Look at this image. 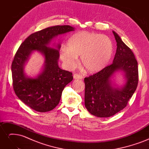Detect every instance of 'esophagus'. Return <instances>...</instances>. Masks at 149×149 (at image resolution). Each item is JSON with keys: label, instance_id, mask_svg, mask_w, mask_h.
I'll use <instances>...</instances> for the list:
<instances>
[{"label": "esophagus", "instance_id": "1", "mask_svg": "<svg viewBox=\"0 0 149 149\" xmlns=\"http://www.w3.org/2000/svg\"><path fill=\"white\" fill-rule=\"evenodd\" d=\"M73 78H74V79H81L83 78V77H82V76H81V75H79V74H74L73 75Z\"/></svg>", "mask_w": 149, "mask_h": 149}]
</instances>
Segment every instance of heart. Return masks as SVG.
Returning a JSON list of instances; mask_svg holds the SVG:
<instances>
[{"label":"heart","mask_w":149,"mask_h":149,"mask_svg":"<svg viewBox=\"0 0 149 149\" xmlns=\"http://www.w3.org/2000/svg\"><path fill=\"white\" fill-rule=\"evenodd\" d=\"M112 53L113 45L105 35L89 31H79L68 41L67 48L63 47L60 58L68 69L77 65L80 56L81 64L89 73L101 71L109 63Z\"/></svg>","instance_id":"1"}]
</instances>
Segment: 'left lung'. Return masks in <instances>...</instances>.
Listing matches in <instances>:
<instances>
[{"mask_svg": "<svg viewBox=\"0 0 149 149\" xmlns=\"http://www.w3.org/2000/svg\"><path fill=\"white\" fill-rule=\"evenodd\" d=\"M116 53L112 63L98 73L84 78V104L98 118H109L123 110L136 91L139 79L137 61L133 52L114 31ZM121 72L125 84L118 87L113 79Z\"/></svg>", "mask_w": 149, "mask_h": 149, "instance_id": "1", "label": "left lung"}]
</instances>
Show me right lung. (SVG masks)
Returning <instances> with one entry per match:
<instances>
[{"instance_id":"add662e5","label":"right lung","mask_w":149,"mask_h":149,"mask_svg":"<svg viewBox=\"0 0 149 149\" xmlns=\"http://www.w3.org/2000/svg\"><path fill=\"white\" fill-rule=\"evenodd\" d=\"M70 25H55L31 34L22 43L12 64L13 87L17 97L25 104L40 112L53 109L59 103L63 90L73 80L71 72L58 66L61 42L49 45L58 36L74 30ZM35 51L40 52L45 61L41 72L35 77H28L24 66Z\"/></svg>"}]
</instances>
